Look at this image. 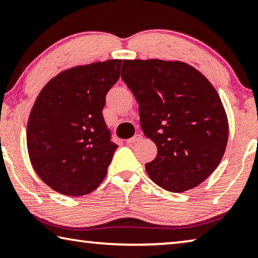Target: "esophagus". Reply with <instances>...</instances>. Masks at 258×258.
I'll list each match as a JSON object with an SVG mask.
<instances>
[{
    "instance_id": "esophagus-1",
    "label": "esophagus",
    "mask_w": 258,
    "mask_h": 258,
    "mask_svg": "<svg viewBox=\"0 0 258 258\" xmlns=\"http://www.w3.org/2000/svg\"><path fill=\"white\" fill-rule=\"evenodd\" d=\"M140 140H142V135L141 134H135L133 138H131V139H128L127 141V145H132V143H135V142H139Z\"/></svg>"
}]
</instances>
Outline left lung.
<instances>
[{
	"label": "left lung",
	"mask_w": 258,
	"mask_h": 258,
	"mask_svg": "<svg viewBox=\"0 0 258 258\" xmlns=\"http://www.w3.org/2000/svg\"><path fill=\"white\" fill-rule=\"evenodd\" d=\"M121 80L139 103L143 133L158 149L146 164L151 180L172 192L206 180L229 135L223 104L207 78L184 62L151 59L123 60Z\"/></svg>",
	"instance_id": "obj_1"
}]
</instances>
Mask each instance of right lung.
Instances as JSON below:
<instances>
[{"label": "right lung", "mask_w": 258, "mask_h": 258, "mask_svg": "<svg viewBox=\"0 0 258 258\" xmlns=\"http://www.w3.org/2000/svg\"><path fill=\"white\" fill-rule=\"evenodd\" d=\"M121 60L75 67L47 83L30 112L27 147L41 177L59 194L84 196L100 185L118 146L104 121L106 95Z\"/></svg>", "instance_id": "obj_1"}]
</instances>
